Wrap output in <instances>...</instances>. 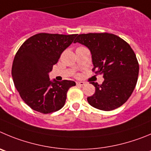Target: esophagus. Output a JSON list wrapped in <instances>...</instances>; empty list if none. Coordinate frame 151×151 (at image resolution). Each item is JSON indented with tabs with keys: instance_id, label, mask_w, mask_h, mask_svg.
Returning a JSON list of instances; mask_svg holds the SVG:
<instances>
[{
	"instance_id": "34e87169",
	"label": "esophagus",
	"mask_w": 151,
	"mask_h": 151,
	"mask_svg": "<svg viewBox=\"0 0 151 151\" xmlns=\"http://www.w3.org/2000/svg\"><path fill=\"white\" fill-rule=\"evenodd\" d=\"M76 83H77V86H84L86 84L84 82H77Z\"/></svg>"
}]
</instances>
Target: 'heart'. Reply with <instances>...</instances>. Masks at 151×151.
<instances>
[{
  "label": "heart",
  "instance_id": "b5f03b06",
  "mask_svg": "<svg viewBox=\"0 0 151 151\" xmlns=\"http://www.w3.org/2000/svg\"><path fill=\"white\" fill-rule=\"evenodd\" d=\"M80 47H82V46H80Z\"/></svg>",
  "mask_w": 151,
  "mask_h": 151
}]
</instances>
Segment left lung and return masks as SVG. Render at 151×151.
Wrapping results in <instances>:
<instances>
[{"instance_id": "left-lung-1", "label": "left lung", "mask_w": 151, "mask_h": 151, "mask_svg": "<svg viewBox=\"0 0 151 151\" xmlns=\"http://www.w3.org/2000/svg\"><path fill=\"white\" fill-rule=\"evenodd\" d=\"M74 43L84 45L90 50L96 74H103L101 85L95 87L92 96L87 98L93 107L111 111L120 107L131 96L139 76V65L134 51L124 39L109 33L78 35Z\"/></svg>"}]
</instances>
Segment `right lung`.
Instances as JSON below:
<instances>
[{"mask_svg":"<svg viewBox=\"0 0 151 151\" xmlns=\"http://www.w3.org/2000/svg\"><path fill=\"white\" fill-rule=\"evenodd\" d=\"M77 35L38 33L17 51L12 67L13 82L22 99L33 110L43 114L60 110L68 89L76 86L71 80L51 82L48 73Z\"/></svg>","mask_w":151,"mask_h":151,"instance_id":"add662e5","label":"right lung"}]
</instances>
